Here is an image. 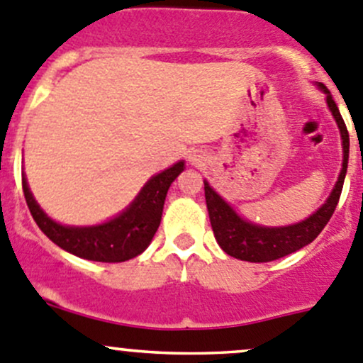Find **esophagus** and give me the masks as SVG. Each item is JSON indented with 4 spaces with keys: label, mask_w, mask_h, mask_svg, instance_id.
Here are the masks:
<instances>
[{
    "label": "esophagus",
    "mask_w": 363,
    "mask_h": 363,
    "mask_svg": "<svg viewBox=\"0 0 363 363\" xmlns=\"http://www.w3.org/2000/svg\"><path fill=\"white\" fill-rule=\"evenodd\" d=\"M189 161H191V164H200L202 163V156H200L199 152H193V155L189 156Z\"/></svg>",
    "instance_id": "obj_1"
}]
</instances>
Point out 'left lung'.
<instances>
[{"label": "left lung", "mask_w": 363, "mask_h": 363, "mask_svg": "<svg viewBox=\"0 0 363 363\" xmlns=\"http://www.w3.org/2000/svg\"><path fill=\"white\" fill-rule=\"evenodd\" d=\"M318 87L327 94V105L337 123L340 140H342V168H340L339 179L330 196L316 212H313L303 221L288 226H262L240 218L233 211L232 205L225 202V199L219 196L207 181H203L205 202H207L212 232L226 255L252 263L272 262V259L291 255L313 242L330 221L332 214L337 207L340 191H342L344 177H346L347 158H350V135H347L346 124H344L342 116H340L330 91L323 84H318Z\"/></svg>", "instance_id": "obj_1"}]
</instances>
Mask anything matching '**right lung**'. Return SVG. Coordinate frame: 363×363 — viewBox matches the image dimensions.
Segmentation results:
<instances>
[{"mask_svg":"<svg viewBox=\"0 0 363 363\" xmlns=\"http://www.w3.org/2000/svg\"><path fill=\"white\" fill-rule=\"evenodd\" d=\"M182 170L184 161H177L167 170L152 175L121 214L93 226L61 225L49 218L29 191L24 174L23 191L33 219L56 246L84 259L119 263L147 250L160 226L168 188Z\"/></svg>","mask_w":363,"mask_h":363,"instance_id":"right-lung-1","label":"right lung"}]
</instances>
